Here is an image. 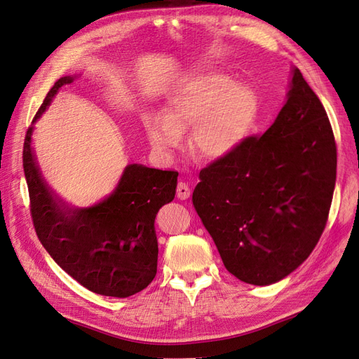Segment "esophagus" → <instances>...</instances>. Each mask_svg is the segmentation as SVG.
<instances>
[{
  "label": "esophagus",
  "instance_id": "1",
  "mask_svg": "<svg viewBox=\"0 0 359 359\" xmlns=\"http://www.w3.org/2000/svg\"><path fill=\"white\" fill-rule=\"evenodd\" d=\"M176 194H177V198H179V200H188L189 196H191V189H189V187H188L187 183L180 182V183L177 184Z\"/></svg>",
  "mask_w": 359,
  "mask_h": 359
}]
</instances>
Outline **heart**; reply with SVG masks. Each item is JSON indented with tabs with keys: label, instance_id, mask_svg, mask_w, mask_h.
<instances>
[{
	"label": "heart",
	"instance_id": "b5f03b06",
	"mask_svg": "<svg viewBox=\"0 0 359 359\" xmlns=\"http://www.w3.org/2000/svg\"><path fill=\"white\" fill-rule=\"evenodd\" d=\"M261 102L248 83L222 73L192 74L180 79L165 95L159 116L146 118L152 147L170 154L191 133V146L201 158L222 161L237 154L257 128Z\"/></svg>",
	"mask_w": 359,
	"mask_h": 359
}]
</instances>
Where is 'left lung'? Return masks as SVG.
<instances>
[{
  "instance_id": "8db88e82",
  "label": "left lung",
  "mask_w": 359,
  "mask_h": 359,
  "mask_svg": "<svg viewBox=\"0 0 359 359\" xmlns=\"http://www.w3.org/2000/svg\"><path fill=\"white\" fill-rule=\"evenodd\" d=\"M337 171L327 111L292 67L286 101L262 137L200 172L192 204L225 269L245 283L285 279L325 228Z\"/></svg>"
}]
</instances>
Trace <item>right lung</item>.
I'll return each mask as SVG.
<instances>
[{"label":"right lung","mask_w":359,"mask_h":359,"mask_svg":"<svg viewBox=\"0 0 359 359\" xmlns=\"http://www.w3.org/2000/svg\"><path fill=\"white\" fill-rule=\"evenodd\" d=\"M76 77L64 76L53 85L25 137L32 221L44 249L74 280L95 294L126 298L143 291L156 276L155 217L175 200L179 172L128 164L116 188L97 204L77 207L57 195L40 170L32 146L34 123Z\"/></svg>","instance_id":"1"}]
</instances>
